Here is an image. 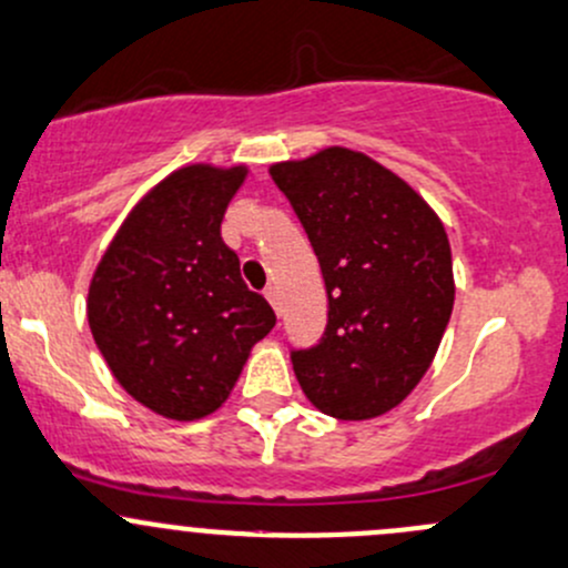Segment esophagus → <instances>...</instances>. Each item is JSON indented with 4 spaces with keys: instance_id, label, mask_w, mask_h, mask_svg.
Segmentation results:
<instances>
[{
    "instance_id": "esophagus-1",
    "label": "esophagus",
    "mask_w": 568,
    "mask_h": 568,
    "mask_svg": "<svg viewBox=\"0 0 568 568\" xmlns=\"http://www.w3.org/2000/svg\"><path fill=\"white\" fill-rule=\"evenodd\" d=\"M264 296L268 300V304H272V307L280 313V291L274 288V285H268V288L264 291Z\"/></svg>"
}]
</instances>
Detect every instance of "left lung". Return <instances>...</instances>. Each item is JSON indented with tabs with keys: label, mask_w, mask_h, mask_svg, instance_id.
<instances>
[{
	"label": "left lung",
	"mask_w": 568,
	"mask_h": 568,
	"mask_svg": "<svg viewBox=\"0 0 568 568\" xmlns=\"http://www.w3.org/2000/svg\"><path fill=\"white\" fill-rule=\"evenodd\" d=\"M318 255L329 321L291 351L310 403L373 419L427 373L455 304L452 247L427 201L367 154L329 146L268 169Z\"/></svg>",
	"instance_id": "1"
}]
</instances>
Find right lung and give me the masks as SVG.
I'll list each match as a JSON object with an SVG mask.
<instances>
[{
  "mask_svg": "<svg viewBox=\"0 0 568 568\" xmlns=\"http://www.w3.org/2000/svg\"><path fill=\"white\" fill-rule=\"evenodd\" d=\"M244 176V165L174 171L128 214L89 285V326L113 378L165 419L217 410L277 321L220 236Z\"/></svg>",
  "mask_w": 568,
  "mask_h": 568,
  "instance_id": "add662e5",
  "label": "right lung"
}]
</instances>
